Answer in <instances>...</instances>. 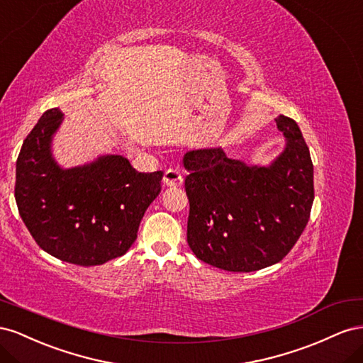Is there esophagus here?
Listing matches in <instances>:
<instances>
[{"mask_svg": "<svg viewBox=\"0 0 363 363\" xmlns=\"http://www.w3.org/2000/svg\"><path fill=\"white\" fill-rule=\"evenodd\" d=\"M162 182L164 185H167V187H179V185H182V174L178 170L169 169L164 173Z\"/></svg>", "mask_w": 363, "mask_h": 363, "instance_id": "esophagus-1", "label": "esophagus"}]
</instances>
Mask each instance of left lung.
Wrapping results in <instances>:
<instances>
[{"mask_svg":"<svg viewBox=\"0 0 363 363\" xmlns=\"http://www.w3.org/2000/svg\"><path fill=\"white\" fill-rule=\"evenodd\" d=\"M286 144L267 165L228 158L222 147L189 150L187 242L193 254L230 272L281 262L308 222L313 164L298 124L278 116Z\"/></svg>","mask_w":363,"mask_h":363,"instance_id":"1","label":"left lung"}]
</instances>
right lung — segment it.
I'll return each mask as SVG.
<instances>
[{
  "label": "right lung",
  "mask_w": 363,
  "mask_h": 363,
  "mask_svg": "<svg viewBox=\"0 0 363 363\" xmlns=\"http://www.w3.org/2000/svg\"><path fill=\"white\" fill-rule=\"evenodd\" d=\"M64 113H43L16 161L15 199L21 219L45 252L79 266L103 264L126 254L162 172L140 173L121 155H101L65 169L53 157Z\"/></svg>",
  "instance_id": "obj_1"
}]
</instances>
